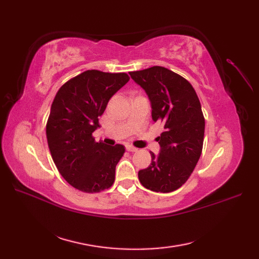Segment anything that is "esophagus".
Returning a JSON list of instances; mask_svg holds the SVG:
<instances>
[{"instance_id":"obj_1","label":"esophagus","mask_w":259,"mask_h":259,"mask_svg":"<svg viewBox=\"0 0 259 259\" xmlns=\"http://www.w3.org/2000/svg\"><path fill=\"white\" fill-rule=\"evenodd\" d=\"M126 150H127L128 152H136V151H138V149L135 148V147L131 146V145H126Z\"/></svg>"}]
</instances>
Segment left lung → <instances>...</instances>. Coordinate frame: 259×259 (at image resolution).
I'll return each instance as SVG.
<instances>
[{
  "label": "left lung",
  "mask_w": 259,
  "mask_h": 259,
  "mask_svg": "<svg viewBox=\"0 0 259 259\" xmlns=\"http://www.w3.org/2000/svg\"><path fill=\"white\" fill-rule=\"evenodd\" d=\"M151 101L152 120L163 124L156 138L159 155L151 154L150 166L138 171L139 182L155 192H171L182 187L200 159L205 120L199 97L185 77L154 66L130 72Z\"/></svg>",
  "instance_id": "8db88e82"
}]
</instances>
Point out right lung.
Segmentation results:
<instances>
[{
    "instance_id": "1",
    "label": "right lung",
    "mask_w": 259,
    "mask_h": 259,
    "mask_svg": "<svg viewBox=\"0 0 259 259\" xmlns=\"http://www.w3.org/2000/svg\"><path fill=\"white\" fill-rule=\"evenodd\" d=\"M128 80L124 72L88 70L67 81L54 98L46 123L50 151L60 175L82 192L104 191L114 183L125 148L97 143L93 133L109 99Z\"/></svg>"
}]
</instances>
